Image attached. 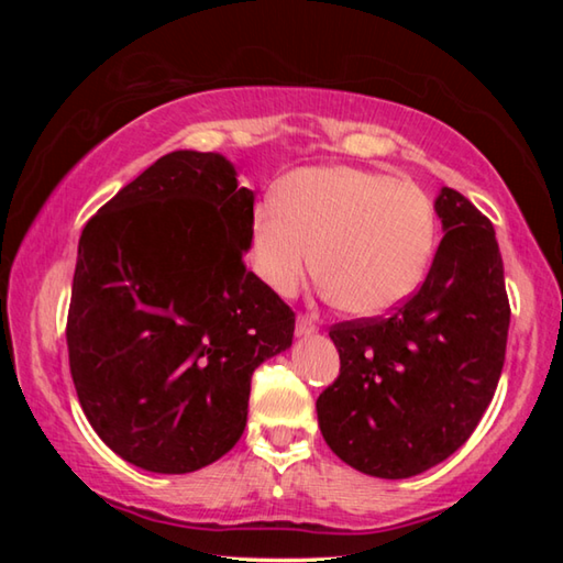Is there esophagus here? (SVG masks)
<instances>
[{
    "mask_svg": "<svg viewBox=\"0 0 563 563\" xmlns=\"http://www.w3.org/2000/svg\"><path fill=\"white\" fill-rule=\"evenodd\" d=\"M295 332H298L300 338H302V335H312V332H318L316 320L308 318V316H300L298 322H295Z\"/></svg>",
    "mask_w": 563,
    "mask_h": 563,
    "instance_id": "esophagus-1",
    "label": "esophagus"
}]
</instances>
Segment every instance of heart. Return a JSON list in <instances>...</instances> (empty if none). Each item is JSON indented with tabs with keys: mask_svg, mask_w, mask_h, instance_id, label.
Here are the masks:
<instances>
[{
	"mask_svg": "<svg viewBox=\"0 0 563 563\" xmlns=\"http://www.w3.org/2000/svg\"><path fill=\"white\" fill-rule=\"evenodd\" d=\"M437 235L430 196L407 178L355 166L295 170L251 223V258L290 298L316 268L322 295L350 316L377 318L422 283Z\"/></svg>",
	"mask_w": 563,
	"mask_h": 563,
	"instance_id": "b5f03b06",
	"label": "heart"
}]
</instances>
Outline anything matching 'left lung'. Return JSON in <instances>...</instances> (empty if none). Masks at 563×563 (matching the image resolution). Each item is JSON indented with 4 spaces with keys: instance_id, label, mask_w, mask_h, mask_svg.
Returning a JSON list of instances; mask_svg holds the SVG:
<instances>
[{
    "instance_id": "8db88e82",
    "label": "left lung",
    "mask_w": 563,
    "mask_h": 563,
    "mask_svg": "<svg viewBox=\"0 0 563 563\" xmlns=\"http://www.w3.org/2000/svg\"><path fill=\"white\" fill-rule=\"evenodd\" d=\"M444 238L412 298L387 318L338 322L340 375L320 432L357 472L407 479L470 440L501 377L509 298L494 225L454 188L434 201Z\"/></svg>"
}]
</instances>
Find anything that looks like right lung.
<instances>
[{
  "instance_id": "add662e5",
  "label": "right lung",
  "mask_w": 563,
  "mask_h": 563,
  "mask_svg": "<svg viewBox=\"0 0 563 563\" xmlns=\"http://www.w3.org/2000/svg\"><path fill=\"white\" fill-rule=\"evenodd\" d=\"M253 190L221 154L174 151L84 225L66 345L89 424L121 460L186 474L241 440L255 367L295 312L245 268Z\"/></svg>"
}]
</instances>
